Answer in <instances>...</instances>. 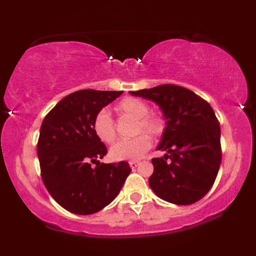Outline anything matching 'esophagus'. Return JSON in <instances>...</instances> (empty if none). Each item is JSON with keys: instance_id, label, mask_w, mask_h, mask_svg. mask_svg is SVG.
<instances>
[{"instance_id": "obj_1", "label": "esophagus", "mask_w": 256, "mask_h": 256, "mask_svg": "<svg viewBox=\"0 0 256 256\" xmlns=\"http://www.w3.org/2000/svg\"><path fill=\"white\" fill-rule=\"evenodd\" d=\"M129 166H130L132 170H135L138 166V160H132V162H129Z\"/></svg>"}]
</instances>
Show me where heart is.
<instances>
[{"mask_svg": "<svg viewBox=\"0 0 256 256\" xmlns=\"http://www.w3.org/2000/svg\"><path fill=\"white\" fill-rule=\"evenodd\" d=\"M115 110L120 115H129L136 118V132H144L152 136H156L162 132V120L156 115L148 114L149 107L144 101L136 98H124L115 106ZM93 130L100 141L104 143L113 142L115 138V127L110 113L107 110H101L96 115L93 120ZM150 146L152 140L144 134L130 140H120L110 146V157L116 162L138 160L146 155Z\"/></svg>", "mask_w": 256, "mask_h": 256, "instance_id": "b5f03b06", "label": "heart"}]
</instances>
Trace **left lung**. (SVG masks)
<instances>
[{
    "label": "left lung",
    "instance_id": "1",
    "mask_svg": "<svg viewBox=\"0 0 256 256\" xmlns=\"http://www.w3.org/2000/svg\"><path fill=\"white\" fill-rule=\"evenodd\" d=\"M130 94L155 102L166 120L157 150L166 154L152 160V190L176 205L198 202L212 188L222 163L220 126L212 107L192 90L169 84Z\"/></svg>",
    "mask_w": 256,
    "mask_h": 256
}]
</instances>
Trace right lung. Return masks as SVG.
I'll return each instance as SVG.
<instances>
[{
	"instance_id": "1",
	"label": "right lung",
	"mask_w": 256,
	"mask_h": 256,
	"mask_svg": "<svg viewBox=\"0 0 256 256\" xmlns=\"http://www.w3.org/2000/svg\"><path fill=\"white\" fill-rule=\"evenodd\" d=\"M122 93L76 90L62 98L42 124L37 144L42 180L51 197L76 214H92L113 202L132 171L124 160L100 163L107 148L93 130L96 115Z\"/></svg>"
}]
</instances>
